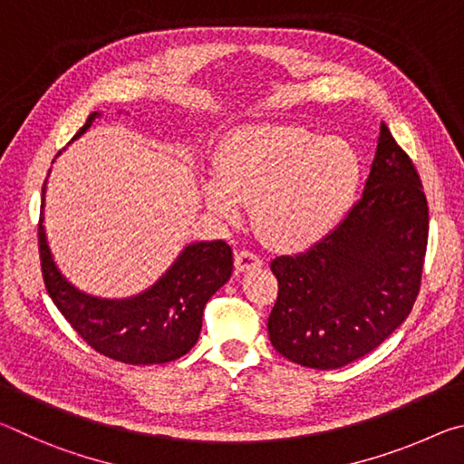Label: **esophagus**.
<instances>
[{
  "label": "esophagus",
  "mask_w": 464,
  "mask_h": 464,
  "mask_svg": "<svg viewBox=\"0 0 464 464\" xmlns=\"http://www.w3.org/2000/svg\"><path fill=\"white\" fill-rule=\"evenodd\" d=\"M264 262L260 256H256L254 251L243 249L239 254H235V270L237 272H249V270H257L262 268Z\"/></svg>",
  "instance_id": "1"
}]
</instances>
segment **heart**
<instances>
[{
    "label": "heart",
    "mask_w": 464,
    "mask_h": 464,
    "mask_svg": "<svg viewBox=\"0 0 464 464\" xmlns=\"http://www.w3.org/2000/svg\"><path fill=\"white\" fill-rule=\"evenodd\" d=\"M362 161L356 147L298 124H246L215 151L202 179L210 213L237 221L254 200V221L280 249H307L332 235L356 200Z\"/></svg>",
    "instance_id": "1"
}]
</instances>
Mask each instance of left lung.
Segmentation results:
<instances>
[{
	"instance_id": "1",
	"label": "left lung",
	"mask_w": 464,
	"mask_h": 464,
	"mask_svg": "<svg viewBox=\"0 0 464 464\" xmlns=\"http://www.w3.org/2000/svg\"><path fill=\"white\" fill-rule=\"evenodd\" d=\"M428 243V202L413 163L381 124L360 200L304 254L270 264L278 301L268 319L276 352L334 371L387 340L415 303Z\"/></svg>"
}]
</instances>
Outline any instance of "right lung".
<instances>
[{
	"mask_svg": "<svg viewBox=\"0 0 464 464\" xmlns=\"http://www.w3.org/2000/svg\"><path fill=\"white\" fill-rule=\"evenodd\" d=\"M100 116L98 110L92 112L73 140L80 139ZM46 179L38 247L46 293L63 317L93 350L124 364H163L190 352L198 342L202 311L208 298L231 278V247L225 241L188 243L169 268L140 293L124 298L90 295L77 288L54 262L44 229Z\"/></svg>",
	"mask_w": 464,
	"mask_h": 464,
	"instance_id": "add662e5",
	"label": "right lung"
}]
</instances>
